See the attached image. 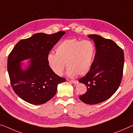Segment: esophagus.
Instances as JSON below:
<instances>
[{
  "instance_id": "obj_1",
  "label": "esophagus",
  "mask_w": 133,
  "mask_h": 133,
  "mask_svg": "<svg viewBox=\"0 0 133 133\" xmlns=\"http://www.w3.org/2000/svg\"><path fill=\"white\" fill-rule=\"evenodd\" d=\"M69 82L72 83L73 84H78V80H70Z\"/></svg>"
}]
</instances>
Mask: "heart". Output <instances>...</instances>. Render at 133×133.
Here are the masks:
<instances>
[{"mask_svg": "<svg viewBox=\"0 0 133 133\" xmlns=\"http://www.w3.org/2000/svg\"><path fill=\"white\" fill-rule=\"evenodd\" d=\"M56 54L50 53L47 56L48 64L53 72L59 76L62 75L65 64L67 74L72 77L84 75L89 72L95 56V44L90 40L75 38L65 40L55 49Z\"/></svg>", "mask_w": 133, "mask_h": 133, "instance_id": "1", "label": "heart"}]
</instances>
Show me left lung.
<instances>
[{"instance_id":"obj_1","label":"left lung","mask_w":133,"mask_h":133,"mask_svg":"<svg viewBox=\"0 0 133 133\" xmlns=\"http://www.w3.org/2000/svg\"><path fill=\"white\" fill-rule=\"evenodd\" d=\"M88 37L95 42L96 52L91 68L79 82L87 88L86 93L79 96L84 103L93 105L111 97L121 84L123 74V50L114 41L96 34Z\"/></svg>"}]
</instances>
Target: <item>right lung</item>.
<instances>
[{"label":"right lung","mask_w":133,"mask_h":133,"mask_svg":"<svg viewBox=\"0 0 133 133\" xmlns=\"http://www.w3.org/2000/svg\"><path fill=\"white\" fill-rule=\"evenodd\" d=\"M65 32L52 34L37 33L20 40L8 58V71L15 93L22 100L34 105L45 103L54 96L59 84L65 81L51 70L47 56ZM30 59L26 69L22 61Z\"/></svg>","instance_id":"right-lung-1"}]
</instances>
